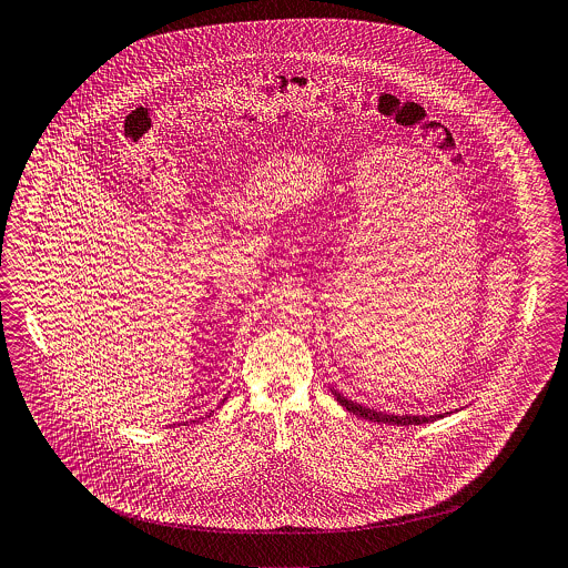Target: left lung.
Segmentation results:
<instances>
[{
  "label": "left lung",
  "mask_w": 568,
  "mask_h": 568,
  "mask_svg": "<svg viewBox=\"0 0 568 568\" xmlns=\"http://www.w3.org/2000/svg\"><path fill=\"white\" fill-rule=\"evenodd\" d=\"M334 393V397H336V402L345 408V410H349V413L356 414V416H362V418H368V420H373V423H386V425H423V423H429V420H436V418H443L445 414H434V416H410V414H386V413H375V410H371V408H364L361 404H354L352 399H347V397H343L341 393H336V390H332Z\"/></svg>",
  "instance_id": "1"
}]
</instances>
